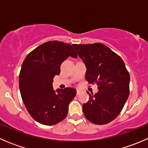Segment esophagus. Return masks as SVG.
Returning a JSON list of instances; mask_svg holds the SVG:
<instances>
[{
  "label": "esophagus",
  "instance_id": "1",
  "mask_svg": "<svg viewBox=\"0 0 148 148\" xmlns=\"http://www.w3.org/2000/svg\"><path fill=\"white\" fill-rule=\"evenodd\" d=\"M82 92V91L80 90V89H77V95H80V94H81Z\"/></svg>",
  "mask_w": 148,
  "mask_h": 148
}]
</instances>
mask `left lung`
<instances>
[{
	"label": "left lung",
	"mask_w": 148,
	"mask_h": 148,
	"mask_svg": "<svg viewBox=\"0 0 148 148\" xmlns=\"http://www.w3.org/2000/svg\"><path fill=\"white\" fill-rule=\"evenodd\" d=\"M86 67L85 79L97 84L99 92H87L83 104L85 117L96 125H105L120 114L130 94V74L119 55L100 43L73 44Z\"/></svg>",
	"instance_id": "obj_1"
}]
</instances>
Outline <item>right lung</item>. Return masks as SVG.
I'll list each match as a JSON object with an SVG mask.
<instances>
[{
  "label": "right lung",
  "instance_id": "right-lung-1",
  "mask_svg": "<svg viewBox=\"0 0 148 148\" xmlns=\"http://www.w3.org/2000/svg\"><path fill=\"white\" fill-rule=\"evenodd\" d=\"M77 58L72 46L58 41L42 44L30 52L19 74L22 100L31 117L39 123L53 125L66 117L69 103L77 95L74 88L53 89L55 75L69 57Z\"/></svg>",
  "mask_w": 148,
  "mask_h": 148
}]
</instances>
